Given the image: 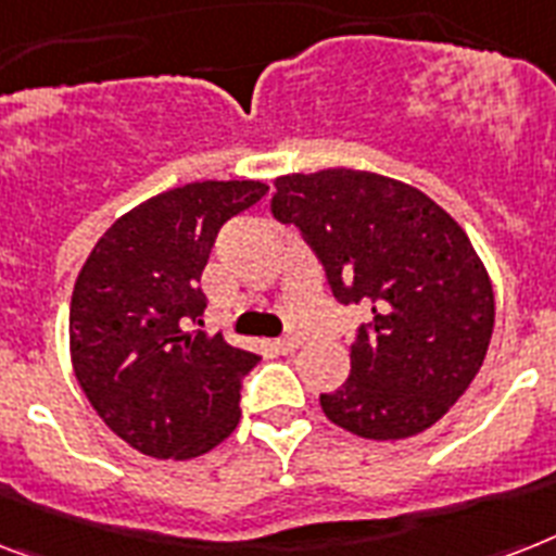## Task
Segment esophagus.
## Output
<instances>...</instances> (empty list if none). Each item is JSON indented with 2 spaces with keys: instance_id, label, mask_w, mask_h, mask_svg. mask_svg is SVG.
<instances>
[{
  "instance_id": "esophagus-1",
  "label": "esophagus",
  "mask_w": 556,
  "mask_h": 556,
  "mask_svg": "<svg viewBox=\"0 0 556 556\" xmlns=\"http://www.w3.org/2000/svg\"><path fill=\"white\" fill-rule=\"evenodd\" d=\"M274 349H277L279 354H291V351L300 349V337H282V340L274 342Z\"/></svg>"
}]
</instances>
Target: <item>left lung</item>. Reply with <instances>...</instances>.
Segmentation results:
<instances>
[{"mask_svg": "<svg viewBox=\"0 0 556 556\" xmlns=\"http://www.w3.org/2000/svg\"><path fill=\"white\" fill-rule=\"evenodd\" d=\"M270 214L296 225L342 305H368L351 374L319 394L365 440L426 431L466 394L494 331V288L468 233L431 197L354 168L274 179Z\"/></svg>", "mask_w": 556, "mask_h": 556, "instance_id": "obj_1", "label": "left lung"}]
</instances>
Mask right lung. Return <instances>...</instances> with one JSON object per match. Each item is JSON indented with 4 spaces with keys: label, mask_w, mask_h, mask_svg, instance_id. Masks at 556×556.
<instances>
[{
    "label": "right lung",
    "mask_w": 556,
    "mask_h": 556,
    "mask_svg": "<svg viewBox=\"0 0 556 556\" xmlns=\"http://www.w3.org/2000/svg\"><path fill=\"white\" fill-rule=\"evenodd\" d=\"M260 179L188 182L130 207L85 260L71 296V363L88 403L130 448L193 459L231 437L239 380L260 356L188 331L214 239L260 202Z\"/></svg>",
    "instance_id": "right-lung-1"
}]
</instances>
